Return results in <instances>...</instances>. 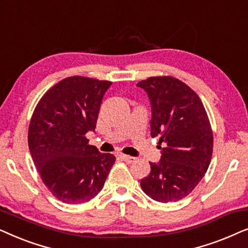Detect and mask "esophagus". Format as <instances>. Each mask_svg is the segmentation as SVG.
<instances>
[{
	"label": "esophagus",
	"instance_id": "1",
	"mask_svg": "<svg viewBox=\"0 0 248 248\" xmlns=\"http://www.w3.org/2000/svg\"><path fill=\"white\" fill-rule=\"evenodd\" d=\"M119 156H120V158H122V160L126 161V162H128V163L134 162V161L136 160V157L129 156V155H126V154H120V155H119Z\"/></svg>",
	"mask_w": 248,
	"mask_h": 248
}]
</instances>
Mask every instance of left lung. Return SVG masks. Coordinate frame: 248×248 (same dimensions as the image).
<instances>
[{
  "label": "left lung",
  "instance_id": "left-lung-1",
  "mask_svg": "<svg viewBox=\"0 0 248 248\" xmlns=\"http://www.w3.org/2000/svg\"><path fill=\"white\" fill-rule=\"evenodd\" d=\"M137 86L151 101V136L164 143L160 162H150L151 172L140 187L157 202H176L189 195L210 166L213 131L209 117L199 95L179 79L158 76Z\"/></svg>",
  "mask_w": 248,
  "mask_h": 248
}]
</instances>
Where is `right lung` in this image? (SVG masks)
Masks as SVG:
<instances>
[{
  "mask_svg": "<svg viewBox=\"0 0 248 248\" xmlns=\"http://www.w3.org/2000/svg\"><path fill=\"white\" fill-rule=\"evenodd\" d=\"M112 81L72 76L46 92L36 105L28 146L43 183L59 201L80 204L100 193L115 156L100 153L85 135L95 130Z\"/></svg>",
  "mask_w": 248,
  "mask_h": 248,
  "instance_id": "obj_1",
  "label": "right lung"
}]
</instances>
